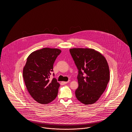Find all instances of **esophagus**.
I'll list each match as a JSON object with an SVG mask.
<instances>
[{"instance_id":"esophagus-1","label":"esophagus","mask_w":132,"mask_h":132,"mask_svg":"<svg viewBox=\"0 0 132 132\" xmlns=\"http://www.w3.org/2000/svg\"><path fill=\"white\" fill-rule=\"evenodd\" d=\"M69 81H67V82H62V83H63V84H67L68 82H69Z\"/></svg>"}]
</instances>
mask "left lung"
Listing matches in <instances>:
<instances>
[{
  "instance_id": "8db88e82",
  "label": "left lung",
  "mask_w": 132,
  "mask_h": 132,
  "mask_svg": "<svg viewBox=\"0 0 132 132\" xmlns=\"http://www.w3.org/2000/svg\"><path fill=\"white\" fill-rule=\"evenodd\" d=\"M70 52L79 70L76 96L85 105L94 103L104 93L110 80L106 59L92 48H73L70 49Z\"/></svg>"
}]
</instances>
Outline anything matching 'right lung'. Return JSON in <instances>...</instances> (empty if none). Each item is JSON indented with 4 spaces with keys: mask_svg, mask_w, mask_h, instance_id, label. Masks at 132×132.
<instances>
[{
    "mask_svg": "<svg viewBox=\"0 0 132 132\" xmlns=\"http://www.w3.org/2000/svg\"><path fill=\"white\" fill-rule=\"evenodd\" d=\"M61 52L58 48L46 47L32 52L27 59L23 71L24 80L29 93L39 103H49L56 97L60 84L55 78L51 81L49 78Z\"/></svg>",
    "mask_w": 132,
    "mask_h": 132,
    "instance_id": "add662e5",
    "label": "right lung"
}]
</instances>
